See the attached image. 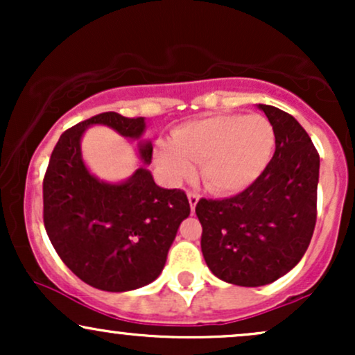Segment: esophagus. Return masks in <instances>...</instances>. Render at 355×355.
<instances>
[{
    "instance_id": "1",
    "label": "esophagus",
    "mask_w": 355,
    "mask_h": 355,
    "mask_svg": "<svg viewBox=\"0 0 355 355\" xmlns=\"http://www.w3.org/2000/svg\"><path fill=\"white\" fill-rule=\"evenodd\" d=\"M187 197H189V202H190V209H191V211L195 210V207H197V203H198V198H200V195L198 193H195V191H189V193H187Z\"/></svg>"
}]
</instances>
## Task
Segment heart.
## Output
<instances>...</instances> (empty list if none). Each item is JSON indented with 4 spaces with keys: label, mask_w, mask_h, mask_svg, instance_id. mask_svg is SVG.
<instances>
[{
    "label": "heart",
    "mask_w": 355,
    "mask_h": 355,
    "mask_svg": "<svg viewBox=\"0 0 355 355\" xmlns=\"http://www.w3.org/2000/svg\"><path fill=\"white\" fill-rule=\"evenodd\" d=\"M275 148V130L262 115H211L178 126L157 146V162L172 180L190 177L200 162L205 185L237 193L262 175Z\"/></svg>",
    "instance_id": "b5f03b06"
}]
</instances>
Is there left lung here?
Here are the masks:
<instances>
[{"label": "left lung", "mask_w": 355, "mask_h": 355, "mask_svg": "<svg viewBox=\"0 0 355 355\" xmlns=\"http://www.w3.org/2000/svg\"><path fill=\"white\" fill-rule=\"evenodd\" d=\"M275 130L267 168L230 198H200L202 254L214 275L242 287H260L292 270L311 243L317 220L319 153L299 121L259 105Z\"/></svg>", "instance_id": "left-lung-1"}]
</instances>
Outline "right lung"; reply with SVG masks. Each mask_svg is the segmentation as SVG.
I'll return each mask as SVG.
<instances>
[{"instance_id": "add662e5", "label": "right lung", "mask_w": 355, "mask_h": 355, "mask_svg": "<svg viewBox=\"0 0 355 355\" xmlns=\"http://www.w3.org/2000/svg\"><path fill=\"white\" fill-rule=\"evenodd\" d=\"M89 125H107L126 138H140L145 118L105 112L60 137L43 178L44 229L64 266L85 284L107 292L133 291L164 270L190 203L183 190L158 187L145 166L116 185L93 177L80 148ZM152 153L150 141L140 144L146 165Z\"/></svg>"}]
</instances>
